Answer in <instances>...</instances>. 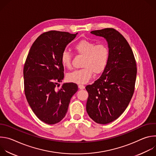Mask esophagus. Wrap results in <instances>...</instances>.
<instances>
[{
    "label": "esophagus",
    "instance_id": "esophagus-1",
    "mask_svg": "<svg viewBox=\"0 0 156 156\" xmlns=\"http://www.w3.org/2000/svg\"><path fill=\"white\" fill-rule=\"evenodd\" d=\"M78 87L80 89V90H83V89H84L85 86L84 85H83V84H79L78 85Z\"/></svg>",
    "mask_w": 156,
    "mask_h": 156
}]
</instances>
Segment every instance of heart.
Here are the masks:
<instances>
[{
	"mask_svg": "<svg viewBox=\"0 0 156 156\" xmlns=\"http://www.w3.org/2000/svg\"><path fill=\"white\" fill-rule=\"evenodd\" d=\"M75 51L83 56L82 69L69 73L67 80L78 83H86L90 80L93 73L95 75L101 73L105 70L109 57V51L104 43H98L83 39L78 42L74 46ZM61 63L63 66L70 69L72 66V55L68 51H63L61 55Z\"/></svg>",
	"mask_w": 156,
	"mask_h": 156,
	"instance_id": "obj_1",
	"label": "heart"
}]
</instances>
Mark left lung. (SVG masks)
Masks as SVG:
<instances>
[{"label": "left lung", "instance_id": "8db88e82", "mask_svg": "<svg viewBox=\"0 0 156 156\" xmlns=\"http://www.w3.org/2000/svg\"><path fill=\"white\" fill-rule=\"evenodd\" d=\"M104 37L109 49L107 65L99 79L86 86L89 96L86 111L95 122L107 124L118 119L134 93L136 60L126 39L114 28L92 31Z\"/></svg>", "mask_w": 156, "mask_h": 156}]
</instances>
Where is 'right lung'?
<instances>
[{"label": "right lung", "mask_w": 156, "mask_h": 156, "mask_svg": "<svg viewBox=\"0 0 156 156\" xmlns=\"http://www.w3.org/2000/svg\"><path fill=\"white\" fill-rule=\"evenodd\" d=\"M76 34L58 31L42 33L33 44L24 65L27 101L37 117L49 125L64 118L72 97L78 91L73 83H64L57 89L64 77L62 53Z\"/></svg>", "instance_id": "add662e5"}]
</instances>
